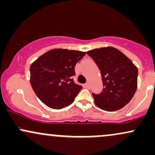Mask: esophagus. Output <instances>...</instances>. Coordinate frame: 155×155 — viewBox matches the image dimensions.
Returning a JSON list of instances; mask_svg holds the SVG:
<instances>
[{
    "label": "esophagus",
    "instance_id": "1",
    "mask_svg": "<svg viewBox=\"0 0 155 155\" xmlns=\"http://www.w3.org/2000/svg\"><path fill=\"white\" fill-rule=\"evenodd\" d=\"M84 87H86L87 89L90 88V84H89V83L87 82L86 84H84Z\"/></svg>",
    "mask_w": 155,
    "mask_h": 155
}]
</instances>
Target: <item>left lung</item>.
<instances>
[{
	"label": "left lung",
	"mask_w": 155,
	"mask_h": 155,
	"mask_svg": "<svg viewBox=\"0 0 155 155\" xmlns=\"http://www.w3.org/2000/svg\"><path fill=\"white\" fill-rule=\"evenodd\" d=\"M100 69L104 89L92 93L95 104L104 111L120 109L133 98L137 89L138 68L120 50L111 47L87 51Z\"/></svg>",
	"instance_id": "1"
}]
</instances>
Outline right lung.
<instances>
[{"label":"right lung","instance_id":"add662e5","mask_svg":"<svg viewBox=\"0 0 155 155\" xmlns=\"http://www.w3.org/2000/svg\"><path fill=\"white\" fill-rule=\"evenodd\" d=\"M85 51L54 49L31 64V84L37 97L48 107L60 109L74 101L82 89L74 83L75 65Z\"/></svg>","mask_w":155,"mask_h":155}]
</instances>
